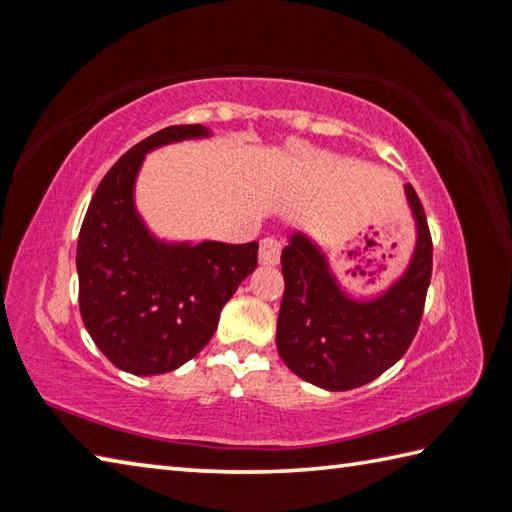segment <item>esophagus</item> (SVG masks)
Returning <instances> with one entry per match:
<instances>
[{"instance_id":"obj_1","label":"esophagus","mask_w":512,"mask_h":512,"mask_svg":"<svg viewBox=\"0 0 512 512\" xmlns=\"http://www.w3.org/2000/svg\"><path fill=\"white\" fill-rule=\"evenodd\" d=\"M282 255V241H277L275 237H266L259 244V264L262 266H275L280 262Z\"/></svg>"}]
</instances>
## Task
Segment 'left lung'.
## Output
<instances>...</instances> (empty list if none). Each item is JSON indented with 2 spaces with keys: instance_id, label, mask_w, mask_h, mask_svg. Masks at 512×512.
Here are the masks:
<instances>
[{
  "instance_id": "1",
  "label": "left lung",
  "mask_w": 512,
  "mask_h": 512,
  "mask_svg": "<svg viewBox=\"0 0 512 512\" xmlns=\"http://www.w3.org/2000/svg\"><path fill=\"white\" fill-rule=\"evenodd\" d=\"M403 190L414 219V250L403 273L378 293L353 295L318 241L304 230L288 235L275 342L284 365L306 383L327 392L356 389L378 378L410 347L432 277V239L414 188Z\"/></svg>"
}]
</instances>
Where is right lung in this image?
Listing matches in <instances>:
<instances>
[{"label": "right lung", "mask_w": 512, "mask_h": 512, "mask_svg": "<svg viewBox=\"0 0 512 512\" xmlns=\"http://www.w3.org/2000/svg\"><path fill=\"white\" fill-rule=\"evenodd\" d=\"M210 136L206 125H172L147 136L105 174L82 221V322L105 358L127 374H167L197 356L217 331L221 309L257 268V241L165 239L136 208L147 154Z\"/></svg>", "instance_id": "obj_1"}]
</instances>
